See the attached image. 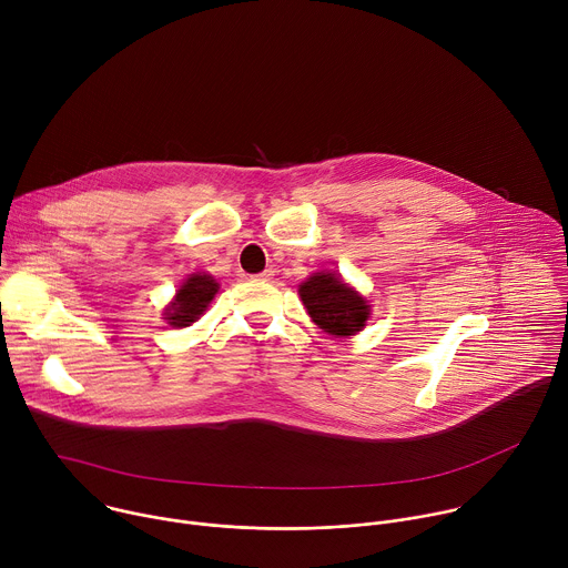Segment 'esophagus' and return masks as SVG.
I'll return each instance as SVG.
<instances>
[{
	"instance_id": "34e87169",
	"label": "esophagus",
	"mask_w": 568,
	"mask_h": 568,
	"mask_svg": "<svg viewBox=\"0 0 568 568\" xmlns=\"http://www.w3.org/2000/svg\"><path fill=\"white\" fill-rule=\"evenodd\" d=\"M272 278H274V270H265V272H261V274L254 276V281H261V283H267V281H272Z\"/></svg>"
}]
</instances>
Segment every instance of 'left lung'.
I'll return each mask as SVG.
<instances>
[{
    "instance_id": "obj_1",
    "label": "left lung",
    "mask_w": 568,
    "mask_h": 568,
    "mask_svg": "<svg viewBox=\"0 0 568 568\" xmlns=\"http://www.w3.org/2000/svg\"><path fill=\"white\" fill-rule=\"evenodd\" d=\"M301 301L316 326L333 337H353L368 321L371 305L339 274L316 272L298 285Z\"/></svg>"
}]
</instances>
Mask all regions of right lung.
<instances>
[{
  "mask_svg": "<svg viewBox=\"0 0 568 568\" xmlns=\"http://www.w3.org/2000/svg\"><path fill=\"white\" fill-rule=\"evenodd\" d=\"M217 283L211 274H191L178 290L173 303L166 307L164 318L171 323L173 328H186L193 321H197L213 296L217 294Z\"/></svg>",
  "mask_w": 568,
  "mask_h": 568,
  "instance_id": "obj_1",
  "label": "right lung"
}]
</instances>
